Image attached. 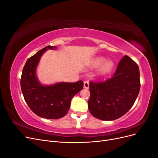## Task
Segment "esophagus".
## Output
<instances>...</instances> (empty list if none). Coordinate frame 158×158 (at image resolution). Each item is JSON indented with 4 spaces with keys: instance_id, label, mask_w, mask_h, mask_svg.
Wrapping results in <instances>:
<instances>
[{
    "instance_id": "obj_1",
    "label": "esophagus",
    "mask_w": 158,
    "mask_h": 158,
    "mask_svg": "<svg viewBox=\"0 0 158 158\" xmlns=\"http://www.w3.org/2000/svg\"><path fill=\"white\" fill-rule=\"evenodd\" d=\"M84 87L85 89L89 88V82H88V81H84Z\"/></svg>"
}]
</instances>
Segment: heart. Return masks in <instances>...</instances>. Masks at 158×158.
Wrapping results in <instances>:
<instances>
[{
    "label": "heart",
    "instance_id": "heart-1",
    "mask_svg": "<svg viewBox=\"0 0 158 158\" xmlns=\"http://www.w3.org/2000/svg\"><path fill=\"white\" fill-rule=\"evenodd\" d=\"M104 61H105V59L103 58H98L97 59L94 60L93 64L94 66H95V67H97V66L101 65ZM113 66H114V63L113 61L111 60L107 61L106 63L103 65L102 70L103 72H109L113 68Z\"/></svg>",
    "mask_w": 158,
    "mask_h": 158
}]
</instances>
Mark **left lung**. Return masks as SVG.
Returning a JSON list of instances; mask_svg holds the SVG:
<instances>
[{
	"label": "left lung",
	"instance_id": "8db88e82",
	"mask_svg": "<svg viewBox=\"0 0 158 158\" xmlns=\"http://www.w3.org/2000/svg\"><path fill=\"white\" fill-rule=\"evenodd\" d=\"M140 89L138 64L124 56L111 78L89 82L88 109L95 118L113 121L123 116L135 103Z\"/></svg>",
	"mask_w": 158,
	"mask_h": 158
}]
</instances>
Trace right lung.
<instances>
[{
  "instance_id": "add662e5",
  "label": "right lung",
  "mask_w": 158,
  "mask_h": 158,
  "mask_svg": "<svg viewBox=\"0 0 158 158\" xmlns=\"http://www.w3.org/2000/svg\"><path fill=\"white\" fill-rule=\"evenodd\" d=\"M55 46L48 45L30 57L23 66L20 80L22 92L27 106L40 117L57 119L67 114L71 99L83 89L82 80L74 83L60 82L42 85L35 76L36 66L43 53Z\"/></svg>"
}]
</instances>
